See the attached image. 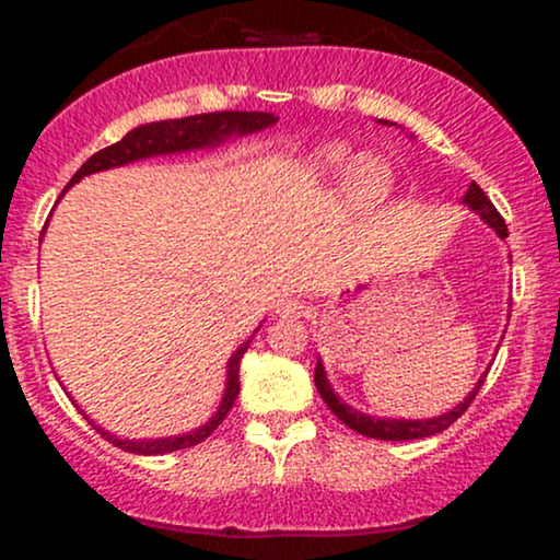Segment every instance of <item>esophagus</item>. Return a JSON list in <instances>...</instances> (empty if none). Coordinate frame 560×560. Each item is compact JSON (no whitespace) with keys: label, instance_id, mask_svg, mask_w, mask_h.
<instances>
[{"label":"esophagus","instance_id":"34e87169","mask_svg":"<svg viewBox=\"0 0 560 560\" xmlns=\"http://www.w3.org/2000/svg\"><path fill=\"white\" fill-rule=\"evenodd\" d=\"M302 307H305V302L300 298H292V294H284V298L276 302V313H279L281 318H298Z\"/></svg>","mask_w":560,"mask_h":560}]
</instances>
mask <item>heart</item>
<instances>
[{
  "label": "heart",
  "instance_id": "obj_1",
  "mask_svg": "<svg viewBox=\"0 0 560 560\" xmlns=\"http://www.w3.org/2000/svg\"><path fill=\"white\" fill-rule=\"evenodd\" d=\"M305 168L318 178H334L345 173V191L350 202L369 208L382 202L392 189V168L378 155H361L352 160L345 141H326L305 158Z\"/></svg>",
  "mask_w": 560,
  "mask_h": 560
}]
</instances>
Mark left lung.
<instances>
[{"instance_id":"1","label":"left lung","mask_w":560,"mask_h":560,"mask_svg":"<svg viewBox=\"0 0 560 560\" xmlns=\"http://www.w3.org/2000/svg\"><path fill=\"white\" fill-rule=\"evenodd\" d=\"M464 205H468V208H471L474 213H477L481 221H485L487 226H490L494 234L500 236V240H505L508 226H505L503 215L494 210V205L490 202V199H487L485 191L479 189V184L471 182V186H468ZM485 374H487V371H485ZM481 384H485V376H481L477 382V387H474L464 397V402H458L453 410H447V413L434 416V419H382V416L361 413L358 408H350V405H347L345 400H339V395L331 389L329 378H326V369H324V363H320V358L316 363V387L320 392V397H324V402L331 408V413L337 416V419L342 421L345 427L355 429L358 434L374 436V440H389V442L421 440V436H432V434L445 432L450 423L458 421L460 416H464V410L468 408V405H471L474 397H477Z\"/></svg>"}]
</instances>
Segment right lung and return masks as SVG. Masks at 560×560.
Masks as SVG:
<instances>
[{"instance_id": "right-lung-1", "label": "right lung", "mask_w": 560, "mask_h": 560, "mask_svg": "<svg viewBox=\"0 0 560 560\" xmlns=\"http://www.w3.org/2000/svg\"><path fill=\"white\" fill-rule=\"evenodd\" d=\"M273 113H240V110H226V113H205V115H191V118H176V120H155V124H144L131 128L124 139L115 141V144L105 147L96 155H92L86 163L75 171V176L70 178V184L66 186V191L73 184H79L83 176L89 173H100V171H110V168H120V165L137 163V160H147V158H160V155H178V152H191V150H210V147L223 144V141L231 137H247V133H258L262 128L276 124ZM62 191V195H66ZM44 234V231H42ZM255 331H260V326ZM253 331V337H255ZM253 337L244 339V342L236 347L234 355L229 358L226 365V389H223L221 405L202 427L191 429L186 434H173V436H158V440H120L107 429L96 427L94 429L105 436L107 442H113L115 447H124L126 453H137V455H165L173 453V450H184L197 445V442L208 440L210 434L215 432L218 423L226 419V413L234 405L236 395H240V363L247 352ZM75 402V400H73Z\"/></svg>"}]
</instances>
